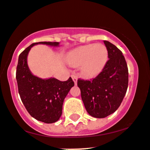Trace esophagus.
Here are the masks:
<instances>
[{"label": "esophagus", "instance_id": "esophagus-1", "mask_svg": "<svg viewBox=\"0 0 150 150\" xmlns=\"http://www.w3.org/2000/svg\"><path fill=\"white\" fill-rule=\"evenodd\" d=\"M71 77H72V80H73L74 83H75V85H77V81H78V77H77L75 75H74V74H72V75H71Z\"/></svg>", "mask_w": 150, "mask_h": 150}]
</instances>
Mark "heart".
Wrapping results in <instances>:
<instances>
[{
  "label": "heart",
  "instance_id": "heart-1",
  "mask_svg": "<svg viewBox=\"0 0 150 150\" xmlns=\"http://www.w3.org/2000/svg\"><path fill=\"white\" fill-rule=\"evenodd\" d=\"M108 52L102 44H88L70 51L67 62L74 67L81 66V72L88 78L99 75L108 61Z\"/></svg>",
  "mask_w": 150,
  "mask_h": 150
}]
</instances>
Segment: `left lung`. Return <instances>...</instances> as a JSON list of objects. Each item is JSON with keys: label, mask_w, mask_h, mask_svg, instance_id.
<instances>
[{"label": "left lung", "mask_w": 150, "mask_h": 150, "mask_svg": "<svg viewBox=\"0 0 150 150\" xmlns=\"http://www.w3.org/2000/svg\"><path fill=\"white\" fill-rule=\"evenodd\" d=\"M108 58L102 72L95 78H79L78 86L88 114L104 118L114 113L122 102L128 87V68L120 50L104 40Z\"/></svg>", "instance_id": "1"}]
</instances>
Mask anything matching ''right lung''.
<instances>
[{"label": "right lung", "mask_w": 150, "mask_h": 150, "mask_svg": "<svg viewBox=\"0 0 150 150\" xmlns=\"http://www.w3.org/2000/svg\"><path fill=\"white\" fill-rule=\"evenodd\" d=\"M37 44L59 45L58 42H34L20 54L16 69L18 93L25 108L33 117L42 122L53 123L60 119L64 100L75 84L70 77L66 81H60L53 78L41 79L31 73L27 57L31 47Z\"/></svg>", "instance_id": "right-lung-1"}]
</instances>
